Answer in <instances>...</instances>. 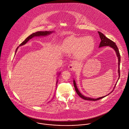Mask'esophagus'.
Instances as JSON below:
<instances>
[{
    "label": "esophagus",
    "instance_id": "esophagus-1",
    "mask_svg": "<svg viewBox=\"0 0 129 129\" xmlns=\"http://www.w3.org/2000/svg\"><path fill=\"white\" fill-rule=\"evenodd\" d=\"M69 68L70 69V70L71 71H74L75 70L76 68V64L75 63H72L69 66Z\"/></svg>",
    "mask_w": 129,
    "mask_h": 129
}]
</instances>
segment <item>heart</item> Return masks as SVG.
<instances>
[{"instance_id": "obj_1", "label": "heart", "mask_w": 129, "mask_h": 129, "mask_svg": "<svg viewBox=\"0 0 129 129\" xmlns=\"http://www.w3.org/2000/svg\"><path fill=\"white\" fill-rule=\"evenodd\" d=\"M95 42L92 37H71L64 43V48L67 52H75L78 57L88 54L93 49Z\"/></svg>"}]
</instances>
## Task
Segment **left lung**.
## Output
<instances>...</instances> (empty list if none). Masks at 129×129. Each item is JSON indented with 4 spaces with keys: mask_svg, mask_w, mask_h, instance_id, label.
Returning <instances> with one entry per match:
<instances>
[{
    "mask_svg": "<svg viewBox=\"0 0 129 129\" xmlns=\"http://www.w3.org/2000/svg\"><path fill=\"white\" fill-rule=\"evenodd\" d=\"M98 33H99V35L100 36V39L101 40L100 43V45H99V48L101 47H104V46H109L111 47V48H112L113 49H114L116 53V54L117 55V57L118 58V73H119V78L120 77V60H121V58H120V53H119V49L117 46V45H116V44L113 42L112 41V40H111L110 39H108V38L106 37L103 33L100 32H98ZM119 80V79H118ZM117 84V83H116ZM116 84H115V85H116ZM74 88H75V90L76 91V92L77 93V94L79 96V97H80L81 98H82V99H84V100H91V101H96V100H99V99H101L104 97H105V96H103V97H100V98H96V99H93V98H88V97H85L84 96L82 95L79 91V90H78L77 88V86H76V83H75V80H74ZM114 88H115V87H114Z\"/></svg>",
    "mask_w": 129,
    "mask_h": 129,
    "instance_id": "obj_1",
    "label": "left lung"
}]
</instances>
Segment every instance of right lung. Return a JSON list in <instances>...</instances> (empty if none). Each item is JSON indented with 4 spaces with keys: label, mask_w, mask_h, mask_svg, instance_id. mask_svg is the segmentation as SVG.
I'll return each instance as SVG.
<instances>
[{
    "label": "right lung",
    "mask_w": 129,
    "mask_h": 129,
    "mask_svg": "<svg viewBox=\"0 0 129 129\" xmlns=\"http://www.w3.org/2000/svg\"><path fill=\"white\" fill-rule=\"evenodd\" d=\"M52 32H50V31H38L37 32H36V33H32L31 35H30V36H29L28 37H27L21 44H20V45L19 46H22V45H25L30 39H32V38H33L34 37H36V36H46V35H49V34H50L51 33H52ZM18 47L16 49V52H17V49H18ZM57 83V82H56V83Z\"/></svg>",
    "instance_id": "obj_1"
}]
</instances>
